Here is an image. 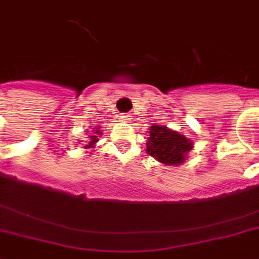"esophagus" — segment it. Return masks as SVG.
Listing matches in <instances>:
<instances>
[{"label":"esophagus","mask_w":259,"mask_h":259,"mask_svg":"<svg viewBox=\"0 0 259 259\" xmlns=\"http://www.w3.org/2000/svg\"><path fill=\"white\" fill-rule=\"evenodd\" d=\"M120 118H121V121H128L130 116L128 114H122V116H120Z\"/></svg>","instance_id":"esophagus-1"}]
</instances>
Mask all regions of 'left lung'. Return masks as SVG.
Listing matches in <instances>:
<instances>
[{
  "instance_id": "8db88e82",
  "label": "left lung",
  "mask_w": 259,
  "mask_h": 259,
  "mask_svg": "<svg viewBox=\"0 0 259 259\" xmlns=\"http://www.w3.org/2000/svg\"><path fill=\"white\" fill-rule=\"evenodd\" d=\"M146 152L158 163L165 165H179L185 163L193 149V141L184 134L174 131L167 125L153 124L149 130Z\"/></svg>"
}]
</instances>
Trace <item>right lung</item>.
Here are the masks:
<instances>
[{
    "label": "right lung",
    "instance_id": "obj_1",
    "mask_svg": "<svg viewBox=\"0 0 259 259\" xmlns=\"http://www.w3.org/2000/svg\"><path fill=\"white\" fill-rule=\"evenodd\" d=\"M90 132V131H87ZM102 135L101 127H94L92 128V134L90 135V141L87 142V145L84 146V149H91V148H95V145L99 141V137Z\"/></svg>",
    "mask_w": 259,
    "mask_h": 259
}]
</instances>
